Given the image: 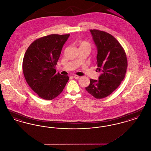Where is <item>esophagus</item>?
<instances>
[{"label":"esophagus","mask_w":151,"mask_h":151,"mask_svg":"<svg viewBox=\"0 0 151 151\" xmlns=\"http://www.w3.org/2000/svg\"><path fill=\"white\" fill-rule=\"evenodd\" d=\"M73 78L75 79H78L79 78H80V76H78V75H74V76H73Z\"/></svg>","instance_id":"34e87169"}]
</instances>
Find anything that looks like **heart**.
<instances>
[{"instance_id": "heart-1", "label": "heart", "mask_w": 151, "mask_h": 151, "mask_svg": "<svg viewBox=\"0 0 151 151\" xmlns=\"http://www.w3.org/2000/svg\"><path fill=\"white\" fill-rule=\"evenodd\" d=\"M78 46L79 49H83V48H86V49H91V44L84 40H80L78 41Z\"/></svg>"}]
</instances>
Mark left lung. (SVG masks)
Instances as JSON below:
<instances>
[{
  "mask_svg": "<svg viewBox=\"0 0 151 151\" xmlns=\"http://www.w3.org/2000/svg\"><path fill=\"white\" fill-rule=\"evenodd\" d=\"M90 32L97 47V70L101 72L99 80H90L86 91L94 98L108 97L119 86L126 75L127 59L125 51L114 37L97 29Z\"/></svg>",
  "mask_w": 151,
  "mask_h": 151,
  "instance_id": "1",
  "label": "left lung"
}]
</instances>
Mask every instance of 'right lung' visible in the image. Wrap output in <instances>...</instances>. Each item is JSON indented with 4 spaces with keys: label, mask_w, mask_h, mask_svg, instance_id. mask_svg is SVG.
Wrapping results in <instances>:
<instances>
[{
    "label": "right lung",
    "mask_w": 151,
    "mask_h": 151,
    "mask_svg": "<svg viewBox=\"0 0 151 151\" xmlns=\"http://www.w3.org/2000/svg\"><path fill=\"white\" fill-rule=\"evenodd\" d=\"M70 35H50L38 38L30 45L22 61L25 79L31 89L46 100L62 93L69 80L68 76L56 74L63 46Z\"/></svg>",
    "instance_id": "1"
}]
</instances>
